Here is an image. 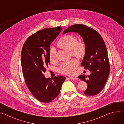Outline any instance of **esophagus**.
<instances>
[{
  "mask_svg": "<svg viewBox=\"0 0 124 124\" xmlns=\"http://www.w3.org/2000/svg\"><path fill=\"white\" fill-rule=\"evenodd\" d=\"M70 78L72 80H78V78L76 77H70Z\"/></svg>",
  "mask_w": 124,
  "mask_h": 124,
  "instance_id": "obj_1",
  "label": "esophagus"
}]
</instances>
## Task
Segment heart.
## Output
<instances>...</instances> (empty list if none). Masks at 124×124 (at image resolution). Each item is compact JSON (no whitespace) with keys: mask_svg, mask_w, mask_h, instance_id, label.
<instances>
[{"mask_svg":"<svg viewBox=\"0 0 124 124\" xmlns=\"http://www.w3.org/2000/svg\"><path fill=\"white\" fill-rule=\"evenodd\" d=\"M58 46L70 50L71 54L78 58H83L86 53V44L84 41H78L77 37L73 35H63L57 43ZM50 61H54L56 58V51L51 47L49 51ZM79 65L78 60L73 58L62 63L58 69V72L66 75H72Z\"/></svg>","mask_w":124,"mask_h":124,"instance_id":"b5f03b06","label":"heart"}]
</instances>
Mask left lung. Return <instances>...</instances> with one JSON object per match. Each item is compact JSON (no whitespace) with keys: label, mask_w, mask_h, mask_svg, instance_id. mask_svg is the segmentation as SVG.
<instances>
[{"label":"left lung","mask_w":124,"mask_h":124,"mask_svg":"<svg viewBox=\"0 0 124 124\" xmlns=\"http://www.w3.org/2000/svg\"><path fill=\"white\" fill-rule=\"evenodd\" d=\"M69 32L78 33L86 44V53L81 66L91 72L89 76H79L78 78L86 82L88 87L84 94L95 96L103 89L110 72V64L104 42L95 29L84 24H76L65 29L63 34Z\"/></svg>","instance_id":"left-lung-1"}]
</instances>
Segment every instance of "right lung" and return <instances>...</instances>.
<instances>
[{
  "mask_svg": "<svg viewBox=\"0 0 124 124\" xmlns=\"http://www.w3.org/2000/svg\"><path fill=\"white\" fill-rule=\"evenodd\" d=\"M58 26L45 28L32 34L24 42L21 53L23 78L29 90L37 100L49 102L60 93L65 77L46 78L44 73L50 63L49 51L51 43L62 30Z\"/></svg>",
  "mask_w": 124,
  "mask_h": 124,
  "instance_id": "right-lung-1",
  "label": "right lung"
}]
</instances>
